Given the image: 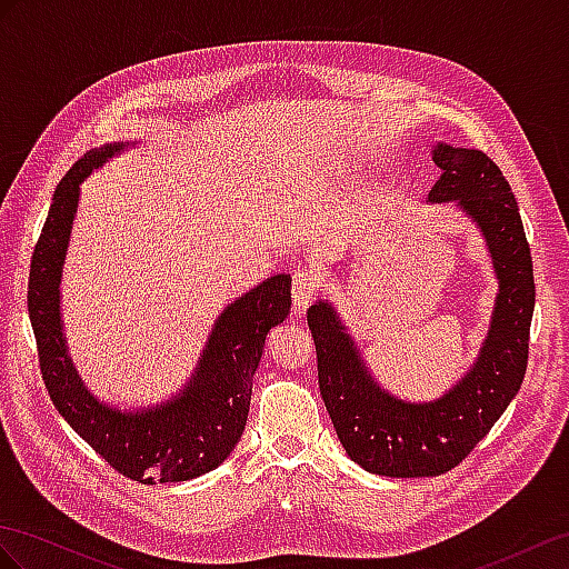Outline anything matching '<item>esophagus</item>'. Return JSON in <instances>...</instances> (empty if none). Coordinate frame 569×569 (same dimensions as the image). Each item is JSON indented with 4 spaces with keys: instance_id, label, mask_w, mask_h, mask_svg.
Listing matches in <instances>:
<instances>
[{
    "instance_id": "obj_1",
    "label": "esophagus",
    "mask_w": 569,
    "mask_h": 569,
    "mask_svg": "<svg viewBox=\"0 0 569 569\" xmlns=\"http://www.w3.org/2000/svg\"><path fill=\"white\" fill-rule=\"evenodd\" d=\"M317 293H319L317 276L312 271H298L296 279H293V302H296L298 312L308 310Z\"/></svg>"
}]
</instances>
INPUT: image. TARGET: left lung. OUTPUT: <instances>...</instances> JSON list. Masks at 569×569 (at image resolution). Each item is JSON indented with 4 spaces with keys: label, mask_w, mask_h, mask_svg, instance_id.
<instances>
[{
    "label": "left lung",
    "mask_w": 569,
    "mask_h": 569,
    "mask_svg": "<svg viewBox=\"0 0 569 569\" xmlns=\"http://www.w3.org/2000/svg\"><path fill=\"white\" fill-rule=\"evenodd\" d=\"M432 160L442 174L428 201H451L471 218L498 279L488 337L471 370L440 399L403 401L375 380L331 302L319 300L308 310L319 391L346 455L391 478L440 476L469 457L517 397L529 360L536 288L512 189L483 151L437 143Z\"/></svg>",
    "instance_id": "obj_1"
}]
</instances>
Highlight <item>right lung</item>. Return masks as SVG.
Masks as SVG:
<instances>
[{"label": "right lung", "mask_w": 569, "mask_h": 569, "mask_svg": "<svg viewBox=\"0 0 569 569\" xmlns=\"http://www.w3.org/2000/svg\"><path fill=\"white\" fill-rule=\"evenodd\" d=\"M129 143L86 153L57 184L28 276V315L54 409L114 471L139 483H180L221 466L240 442L269 329L290 312V273H276L216 317L192 377L178 395L143 409L100 401L69 356L60 283L81 182Z\"/></svg>", "instance_id": "1"}]
</instances>
